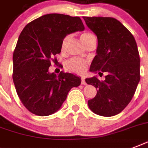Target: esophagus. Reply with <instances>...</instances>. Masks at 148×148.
I'll return each mask as SVG.
<instances>
[{
  "mask_svg": "<svg viewBox=\"0 0 148 148\" xmlns=\"http://www.w3.org/2000/svg\"><path fill=\"white\" fill-rule=\"evenodd\" d=\"M81 84H83V85H86V84H87V83H86L85 81V78H84V77H81Z\"/></svg>",
  "mask_w": 148,
  "mask_h": 148,
  "instance_id": "34e87169",
  "label": "esophagus"
}]
</instances>
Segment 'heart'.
<instances>
[{"label": "heart", "mask_w": 148, "mask_h": 148, "mask_svg": "<svg viewBox=\"0 0 148 148\" xmlns=\"http://www.w3.org/2000/svg\"><path fill=\"white\" fill-rule=\"evenodd\" d=\"M95 37V35L93 34L90 33V32H84L81 35V40L83 42V44L87 41L88 40L90 39ZM70 36H66L62 40L61 43V47L64 48L66 45V43L69 39ZM65 67L67 71H69L73 73H77V74H81L83 73L87 68V62L85 60H80L77 58H71L65 63Z\"/></svg>", "instance_id": "obj_1"}]
</instances>
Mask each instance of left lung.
Here are the masks:
<instances>
[{
    "label": "left lung",
    "mask_w": 148,
    "mask_h": 148,
    "mask_svg": "<svg viewBox=\"0 0 148 148\" xmlns=\"http://www.w3.org/2000/svg\"><path fill=\"white\" fill-rule=\"evenodd\" d=\"M87 26L97 38V55L90 71L99 75L108 73L105 80L96 76L86 78L97 95L88 101L96 114L111 117L126 108L140 81V57L135 39L123 24L113 17H84Z\"/></svg>",
    "instance_id": "left-lung-1"
}]
</instances>
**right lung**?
<instances>
[{
  "label": "right lung",
  "mask_w": 148,
  "mask_h": 148,
  "mask_svg": "<svg viewBox=\"0 0 148 148\" xmlns=\"http://www.w3.org/2000/svg\"><path fill=\"white\" fill-rule=\"evenodd\" d=\"M84 30L80 17L60 14L43 15L24 27L13 54V81L29 111L38 116L52 114L61 108L70 90L81 84L80 77L64 71L56 75L50 73L49 67L60 53L63 39Z\"/></svg>",
  "instance_id": "add662e5"
}]
</instances>
